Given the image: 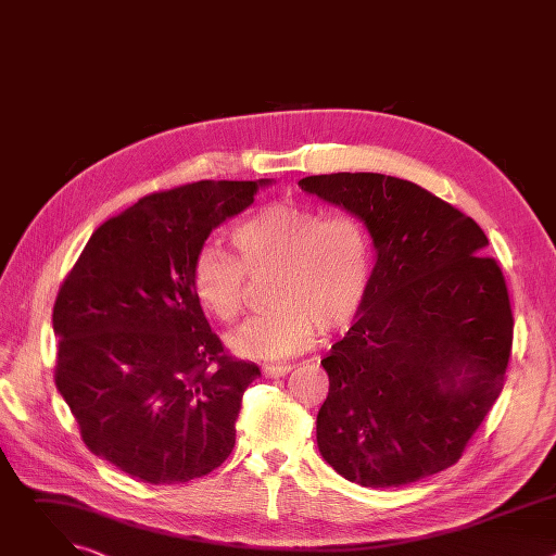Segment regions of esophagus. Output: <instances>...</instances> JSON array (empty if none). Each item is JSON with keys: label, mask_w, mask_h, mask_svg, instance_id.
<instances>
[{"label": "esophagus", "mask_w": 556, "mask_h": 556, "mask_svg": "<svg viewBox=\"0 0 556 556\" xmlns=\"http://www.w3.org/2000/svg\"><path fill=\"white\" fill-rule=\"evenodd\" d=\"M290 369H292V365H264V367H262L264 376H268V378H279V376H286Z\"/></svg>", "instance_id": "esophagus-1"}]
</instances>
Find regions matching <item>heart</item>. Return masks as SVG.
<instances>
[{
  "label": "heart",
  "mask_w": 556,
  "mask_h": 556,
  "mask_svg": "<svg viewBox=\"0 0 556 556\" xmlns=\"http://www.w3.org/2000/svg\"><path fill=\"white\" fill-rule=\"evenodd\" d=\"M237 257L204 244L191 266L198 303L232 326L249 303V277L275 275L270 312L230 337V348L251 358L303 352L319 330H345L363 309L371 283V242L361 219L290 200L270 202L230 230Z\"/></svg>",
  "instance_id": "obj_1"
}]
</instances>
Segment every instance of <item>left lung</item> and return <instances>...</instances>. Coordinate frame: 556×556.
<instances>
[{"mask_svg": "<svg viewBox=\"0 0 556 556\" xmlns=\"http://www.w3.org/2000/svg\"><path fill=\"white\" fill-rule=\"evenodd\" d=\"M299 187L358 217L376 266L363 309L321 361L324 459L387 489L455 464L493 409L513 350V309L478 222L427 189L382 174H330Z\"/></svg>", "mask_w": 556, "mask_h": 556, "instance_id": "1", "label": "left lung"}]
</instances>
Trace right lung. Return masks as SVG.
<instances>
[{
	"label": "right lung",
	"mask_w": 556,
	"mask_h": 556,
	"mask_svg": "<svg viewBox=\"0 0 556 556\" xmlns=\"http://www.w3.org/2000/svg\"><path fill=\"white\" fill-rule=\"evenodd\" d=\"M268 180H200L140 198L103 222L54 309V382L86 446L144 484H185L235 446L262 376L211 330L191 286L195 253Z\"/></svg>",
	"instance_id": "add662e5"
}]
</instances>
